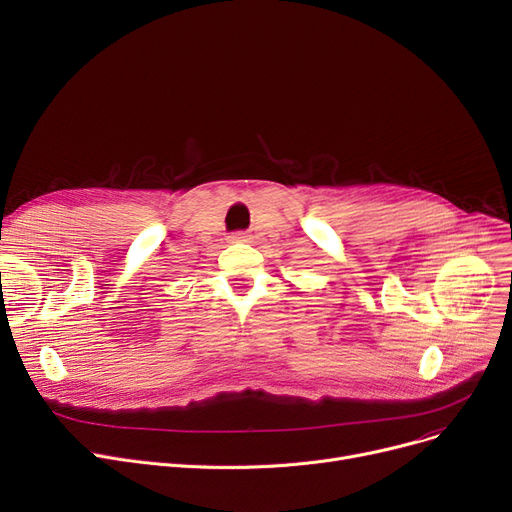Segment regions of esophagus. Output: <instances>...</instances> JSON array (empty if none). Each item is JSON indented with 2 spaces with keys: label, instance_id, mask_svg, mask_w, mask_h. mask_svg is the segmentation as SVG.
<instances>
[{
  "label": "esophagus",
  "instance_id": "obj_1",
  "mask_svg": "<svg viewBox=\"0 0 512 512\" xmlns=\"http://www.w3.org/2000/svg\"><path fill=\"white\" fill-rule=\"evenodd\" d=\"M249 240V234L247 232H234L230 236V242H247Z\"/></svg>",
  "mask_w": 512,
  "mask_h": 512
}]
</instances>
